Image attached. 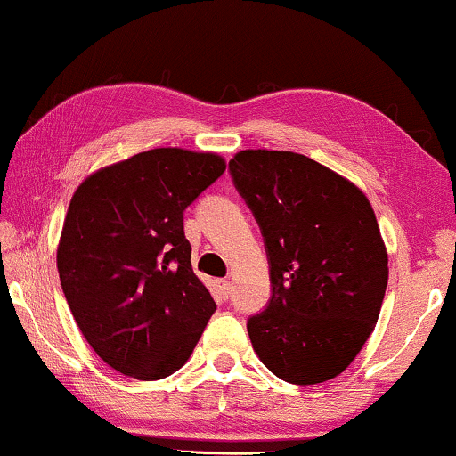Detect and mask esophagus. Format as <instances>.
Masks as SVG:
<instances>
[{"label": "esophagus", "instance_id": "obj_1", "mask_svg": "<svg viewBox=\"0 0 456 456\" xmlns=\"http://www.w3.org/2000/svg\"><path fill=\"white\" fill-rule=\"evenodd\" d=\"M216 286H217V292H220L222 298L228 300L230 294H232V283H230L228 280H217Z\"/></svg>", "mask_w": 456, "mask_h": 456}]
</instances>
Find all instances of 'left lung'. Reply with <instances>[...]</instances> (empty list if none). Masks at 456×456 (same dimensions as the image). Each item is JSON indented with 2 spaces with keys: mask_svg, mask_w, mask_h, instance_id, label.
I'll use <instances>...</instances> for the list:
<instances>
[{
  "mask_svg": "<svg viewBox=\"0 0 456 456\" xmlns=\"http://www.w3.org/2000/svg\"><path fill=\"white\" fill-rule=\"evenodd\" d=\"M259 224L272 280L247 321L263 364L292 385L331 380L374 331L388 256L366 195L294 151L244 150L228 162Z\"/></svg>",
  "mask_w": 456,
  "mask_h": 456,
  "instance_id": "1",
  "label": "left lung"
}]
</instances>
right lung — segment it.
<instances>
[{"label":"right lung","mask_w":456,"mask_h":456,"mask_svg":"<svg viewBox=\"0 0 456 456\" xmlns=\"http://www.w3.org/2000/svg\"><path fill=\"white\" fill-rule=\"evenodd\" d=\"M224 170L209 151L156 148L90 175L71 197L59 280L86 341L125 376L179 370L214 314L183 214Z\"/></svg>","instance_id":"obj_1"}]
</instances>
